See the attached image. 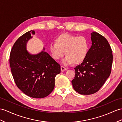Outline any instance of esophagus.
<instances>
[{
  "mask_svg": "<svg viewBox=\"0 0 122 122\" xmlns=\"http://www.w3.org/2000/svg\"><path fill=\"white\" fill-rule=\"evenodd\" d=\"M61 71H62V72H63V71H66V70H67V68H65V67H64V66H61Z\"/></svg>",
  "mask_w": 122,
  "mask_h": 122,
  "instance_id": "esophagus-1",
  "label": "esophagus"
}]
</instances>
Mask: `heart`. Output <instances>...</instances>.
I'll return each instance as SVG.
<instances>
[{"label": "heart", "instance_id": "obj_1", "mask_svg": "<svg viewBox=\"0 0 122 122\" xmlns=\"http://www.w3.org/2000/svg\"><path fill=\"white\" fill-rule=\"evenodd\" d=\"M49 49L52 57L59 60L66 54L63 61L64 65L73 63H82L86 57L88 51V43L83 36H76L68 34L61 35L56 39V43L50 44Z\"/></svg>", "mask_w": 122, "mask_h": 122}]
</instances>
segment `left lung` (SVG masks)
<instances>
[{"instance_id":"left-lung-1","label":"left lung","mask_w":122,"mask_h":122,"mask_svg":"<svg viewBox=\"0 0 122 122\" xmlns=\"http://www.w3.org/2000/svg\"><path fill=\"white\" fill-rule=\"evenodd\" d=\"M92 46L85 59L75 68L72 84L81 95L96 93L110 75L113 55L107 40L96 32L91 33Z\"/></svg>"}]
</instances>
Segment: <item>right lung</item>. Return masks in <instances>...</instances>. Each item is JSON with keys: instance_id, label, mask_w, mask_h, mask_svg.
I'll return each mask as SVG.
<instances>
[{"instance_id": "1", "label": "right lung", "mask_w": 122, "mask_h": 122, "mask_svg": "<svg viewBox=\"0 0 122 122\" xmlns=\"http://www.w3.org/2000/svg\"><path fill=\"white\" fill-rule=\"evenodd\" d=\"M34 30L26 32L17 39L10 52V65L15 83L29 97L42 98L52 93L55 78L61 72V66L44 51L31 54L26 46Z\"/></svg>"}]
</instances>
